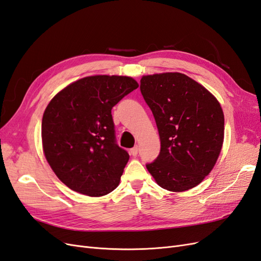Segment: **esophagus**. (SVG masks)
Here are the masks:
<instances>
[{
  "mask_svg": "<svg viewBox=\"0 0 261 261\" xmlns=\"http://www.w3.org/2000/svg\"><path fill=\"white\" fill-rule=\"evenodd\" d=\"M138 151H139L138 146H135V147H133V148L130 149V154H133L134 156H136V155L138 154Z\"/></svg>",
  "mask_w": 261,
  "mask_h": 261,
  "instance_id": "34e87169",
  "label": "esophagus"
}]
</instances>
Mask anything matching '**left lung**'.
I'll use <instances>...</instances> for the list:
<instances>
[{
  "instance_id": "1",
  "label": "left lung",
  "mask_w": 261,
  "mask_h": 261,
  "mask_svg": "<svg viewBox=\"0 0 261 261\" xmlns=\"http://www.w3.org/2000/svg\"><path fill=\"white\" fill-rule=\"evenodd\" d=\"M140 91L152 111L161 140L156 159L146 164L156 184L188 191L215 167L224 138V115L216 97L180 73L143 76Z\"/></svg>"
}]
</instances>
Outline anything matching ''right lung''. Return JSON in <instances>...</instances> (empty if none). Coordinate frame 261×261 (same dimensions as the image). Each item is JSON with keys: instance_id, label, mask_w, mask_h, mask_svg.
Returning <instances> with one entry per match:
<instances>
[{"instance_id": "right-lung-1", "label": "right lung", "mask_w": 261, "mask_h": 261, "mask_svg": "<svg viewBox=\"0 0 261 261\" xmlns=\"http://www.w3.org/2000/svg\"><path fill=\"white\" fill-rule=\"evenodd\" d=\"M136 88L132 77L89 76L50 101L42 117L43 152L67 187L100 197L118 186L129 154L116 144L111 110Z\"/></svg>"}]
</instances>
